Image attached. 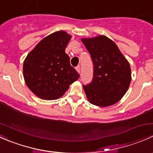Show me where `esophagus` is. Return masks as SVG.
Instances as JSON below:
<instances>
[{
  "label": "esophagus",
  "mask_w": 153,
  "mask_h": 153,
  "mask_svg": "<svg viewBox=\"0 0 153 153\" xmlns=\"http://www.w3.org/2000/svg\"><path fill=\"white\" fill-rule=\"evenodd\" d=\"M76 70L78 73H81V67H80V66H78V67H76Z\"/></svg>",
  "instance_id": "obj_1"
}]
</instances>
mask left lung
I'll return each mask as SVG.
<instances>
[{
  "mask_svg": "<svg viewBox=\"0 0 153 153\" xmlns=\"http://www.w3.org/2000/svg\"><path fill=\"white\" fill-rule=\"evenodd\" d=\"M94 64L92 83L83 86L93 105L106 107L116 104L129 89L131 68L118 46L105 35L81 38Z\"/></svg>",
  "mask_w": 153,
  "mask_h": 153,
  "instance_id": "8db88e82",
  "label": "left lung"
}]
</instances>
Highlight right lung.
I'll list each match as a JSON object with an SVG mask.
<instances>
[{"mask_svg":"<svg viewBox=\"0 0 153 153\" xmlns=\"http://www.w3.org/2000/svg\"><path fill=\"white\" fill-rule=\"evenodd\" d=\"M71 36L57 31L41 40L26 57L23 65L24 81L38 98H61L80 75L69 63L65 49Z\"/></svg>","mask_w":153,"mask_h":153,"instance_id":"1","label":"right lung"}]
</instances>
